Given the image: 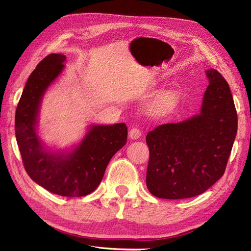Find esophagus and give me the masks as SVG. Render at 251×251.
Segmentation results:
<instances>
[{"mask_svg":"<svg viewBox=\"0 0 251 251\" xmlns=\"http://www.w3.org/2000/svg\"><path fill=\"white\" fill-rule=\"evenodd\" d=\"M141 137V130L139 128H132L129 131V138L132 140H138Z\"/></svg>","mask_w":251,"mask_h":251,"instance_id":"34e87169","label":"esophagus"}]
</instances>
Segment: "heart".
Returning <instances> with one entry per match:
<instances>
[{"label": "heart", "instance_id": "b5f03b06", "mask_svg": "<svg viewBox=\"0 0 251 251\" xmlns=\"http://www.w3.org/2000/svg\"><path fill=\"white\" fill-rule=\"evenodd\" d=\"M178 103V96L175 91H166L156 99L153 108L161 114L168 113L173 110Z\"/></svg>", "mask_w": 251, "mask_h": 251}]
</instances>
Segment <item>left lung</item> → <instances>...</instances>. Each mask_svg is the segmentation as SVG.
Here are the masks:
<instances>
[{"label": "left lung", "instance_id": "8db88e82", "mask_svg": "<svg viewBox=\"0 0 251 251\" xmlns=\"http://www.w3.org/2000/svg\"><path fill=\"white\" fill-rule=\"evenodd\" d=\"M209 80L200 114L157 126L146 135V185L151 195L178 200L201 195L224 175L238 130L229 85L218 70Z\"/></svg>", "mask_w": 251, "mask_h": 251}]
</instances>
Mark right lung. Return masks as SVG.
I'll return each mask as SVG.
<instances>
[{
    "label": "right lung",
    "instance_id": "obj_1",
    "mask_svg": "<svg viewBox=\"0 0 251 251\" xmlns=\"http://www.w3.org/2000/svg\"><path fill=\"white\" fill-rule=\"evenodd\" d=\"M65 61L64 54H49L28 77L16 111V138L32 181L62 197H84L97 189L110 159L126 144L127 126L92 125L71 151L45 150L35 131L40 105L46 89L65 67Z\"/></svg>",
    "mask_w": 251,
    "mask_h": 251
}]
</instances>
